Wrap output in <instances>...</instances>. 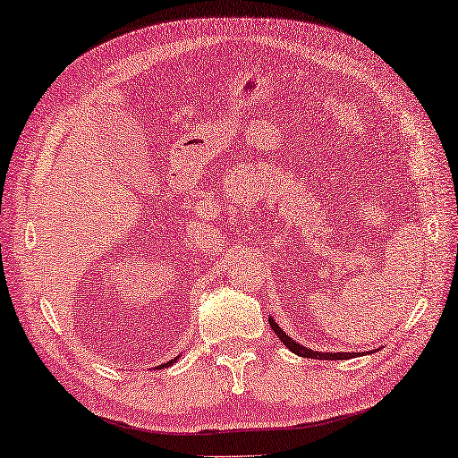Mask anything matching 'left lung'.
<instances>
[{"label":"left lung","instance_id":"obj_1","mask_svg":"<svg viewBox=\"0 0 458 458\" xmlns=\"http://www.w3.org/2000/svg\"><path fill=\"white\" fill-rule=\"evenodd\" d=\"M268 324H271L273 332L277 334L281 343L285 344L292 352L300 354V357H306V359H318V360H344V359H352V357H357V352H316V351H310V348H306V346H301V344L293 343V340L289 338L287 334L279 328V324L275 322L273 318H268Z\"/></svg>","mask_w":458,"mask_h":458}]
</instances>
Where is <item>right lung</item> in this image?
<instances>
[{
    "instance_id": "right-lung-1",
    "label": "right lung",
    "mask_w": 458,
    "mask_h": 458,
    "mask_svg": "<svg viewBox=\"0 0 458 458\" xmlns=\"http://www.w3.org/2000/svg\"><path fill=\"white\" fill-rule=\"evenodd\" d=\"M171 362H173V360H171ZM171 362H165V365H163V367H169V365H171Z\"/></svg>"
}]
</instances>
